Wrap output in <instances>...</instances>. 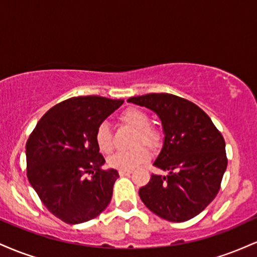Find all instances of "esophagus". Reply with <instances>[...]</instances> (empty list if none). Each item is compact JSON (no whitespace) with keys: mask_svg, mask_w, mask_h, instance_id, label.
<instances>
[{"mask_svg":"<svg viewBox=\"0 0 257 257\" xmlns=\"http://www.w3.org/2000/svg\"><path fill=\"white\" fill-rule=\"evenodd\" d=\"M132 170H119V175L120 176H126V175H131Z\"/></svg>","mask_w":257,"mask_h":257,"instance_id":"34e87169","label":"esophagus"}]
</instances>
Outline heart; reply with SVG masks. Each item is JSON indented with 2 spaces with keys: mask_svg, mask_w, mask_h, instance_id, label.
Returning <instances> with one entry per match:
<instances>
[{
  "mask_svg": "<svg viewBox=\"0 0 257 257\" xmlns=\"http://www.w3.org/2000/svg\"><path fill=\"white\" fill-rule=\"evenodd\" d=\"M119 120L124 124L137 129L135 144L144 143L150 147H157L162 141V134L156 126L150 124L149 114L138 107H128L120 113ZM94 143L101 153H110L113 147L112 133L107 123H100L94 133ZM150 158L146 146L138 145L129 151H118L107 159L108 166L113 169L132 170Z\"/></svg>",
  "mask_w": 257,
  "mask_h": 257,
  "instance_id": "1",
  "label": "heart"
}]
</instances>
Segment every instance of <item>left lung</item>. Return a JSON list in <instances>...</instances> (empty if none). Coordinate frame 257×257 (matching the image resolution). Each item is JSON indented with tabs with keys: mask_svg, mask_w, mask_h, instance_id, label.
Listing matches in <instances>:
<instances>
[{
	"mask_svg": "<svg viewBox=\"0 0 257 257\" xmlns=\"http://www.w3.org/2000/svg\"><path fill=\"white\" fill-rule=\"evenodd\" d=\"M128 101L155 111L166 134L153 166L169 173L152 174L149 184L139 190L141 200L172 222L197 216L220 191L227 168L222 134L199 106L178 95L151 93Z\"/></svg>",
	"mask_w": 257,
	"mask_h": 257,
	"instance_id": "left-lung-1",
	"label": "left lung"
}]
</instances>
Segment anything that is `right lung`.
Segmentation results:
<instances>
[{
	"label": "right lung",
	"instance_id": "add662e5",
	"mask_svg": "<svg viewBox=\"0 0 257 257\" xmlns=\"http://www.w3.org/2000/svg\"><path fill=\"white\" fill-rule=\"evenodd\" d=\"M124 100L73 96L53 106L26 141V174L41 202L66 223L95 219L112 198L119 178L104 170L94 143L96 126Z\"/></svg>",
	"mask_w": 257,
	"mask_h": 257
}]
</instances>
